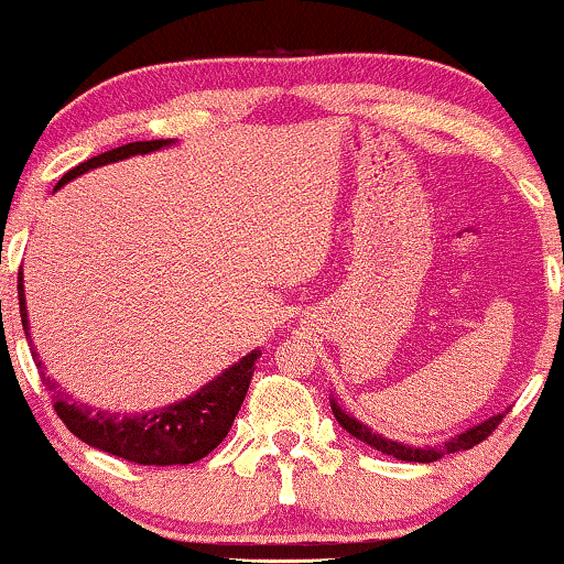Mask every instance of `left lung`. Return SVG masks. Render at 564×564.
<instances>
[{
    "label": "left lung",
    "instance_id": "1",
    "mask_svg": "<svg viewBox=\"0 0 564 564\" xmlns=\"http://www.w3.org/2000/svg\"><path fill=\"white\" fill-rule=\"evenodd\" d=\"M330 409H333V416L338 419V424L344 426L348 434H354L356 440L367 442V445H372L375 451H380L384 455H393V458H401V460H413V463H432L442 458L445 453H458V451H468V447L479 445L481 440H487L491 432H495V426L502 422L505 413H495V416L484 419V422L468 426L466 432L455 434L447 442H442V445H405V442H398V440H388L382 437L380 432H372L367 424H361L359 419L351 416L344 405H340L335 398H330Z\"/></svg>",
    "mask_w": 564,
    "mask_h": 564
}]
</instances>
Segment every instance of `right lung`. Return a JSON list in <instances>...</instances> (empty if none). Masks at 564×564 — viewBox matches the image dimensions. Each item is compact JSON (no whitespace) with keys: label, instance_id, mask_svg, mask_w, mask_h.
Listing matches in <instances>:
<instances>
[{"label":"right lung","instance_id":"obj_1","mask_svg":"<svg viewBox=\"0 0 564 564\" xmlns=\"http://www.w3.org/2000/svg\"><path fill=\"white\" fill-rule=\"evenodd\" d=\"M174 142L176 140H140L130 142V145H119L101 155H93V159L83 161L80 166L67 171L56 182L54 192L64 187L67 182L77 180V176H83L85 171L109 166V163L124 161L130 155L163 151V148L174 145ZM18 299L25 338L33 346L31 325H28L23 273L18 275ZM31 354L41 372V380H44L48 395H52L56 413L67 424V430L75 437H80L85 445L111 453L130 463H140V466H187V463H195L205 458L210 451H216L226 434H229L234 419H237L241 403H245L260 348H254V351L241 356L239 361H234L231 367H226L218 377L205 382L197 393L182 398L176 403L163 405V409L142 413H117L75 401L73 395L64 393V388L54 377L46 375V367L41 361L39 351L31 348Z\"/></svg>","mask_w":564,"mask_h":564}]
</instances>
